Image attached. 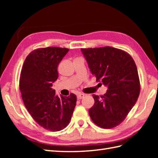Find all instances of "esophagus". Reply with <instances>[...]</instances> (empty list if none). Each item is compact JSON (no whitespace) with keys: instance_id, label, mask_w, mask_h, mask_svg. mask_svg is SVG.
Returning a JSON list of instances; mask_svg holds the SVG:
<instances>
[{"instance_id":"1","label":"esophagus","mask_w":158,"mask_h":158,"mask_svg":"<svg viewBox=\"0 0 158 158\" xmlns=\"http://www.w3.org/2000/svg\"><path fill=\"white\" fill-rule=\"evenodd\" d=\"M84 96H85L84 94L80 93V94H77V99H78V100L81 99V98H83V97H84Z\"/></svg>"}]
</instances>
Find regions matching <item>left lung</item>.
Masks as SVG:
<instances>
[{
	"instance_id": "obj_1",
	"label": "left lung",
	"mask_w": 158,
	"mask_h": 158,
	"mask_svg": "<svg viewBox=\"0 0 158 158\" xmlns=\"http://www.w3.org/2000/svg\"><path fill=\"white\" fill-rule=\"evenodd\" d=\"M81 50L96 81L108 88L100 97L93 94L94 105L89 110L92 122L105 129L119 126L139 96L140 80L135 61L128 53L109 46Z\"/></svg>"
}]
</instances>
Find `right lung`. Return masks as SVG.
I'll list each match as a JSON object with an SVG mask.
<instances>
[{"label": "right lung", "instance_id": "obj_1", "mask_svg": "<svg viewBox=\"0 0 158 158\" xmlns=\"http://www.w3.org/2000/svg\"><path fill=\"white\" fill-rule=\"evenodd\" d=\"M69 49L48 47L33 50L26 57L19 77L23 104L40 126L52 132L69 125L77 96H58L52 89L58 79V66Z\"/></svg>", "mask_w": 158, "mask_h": 158}]
</instances>
